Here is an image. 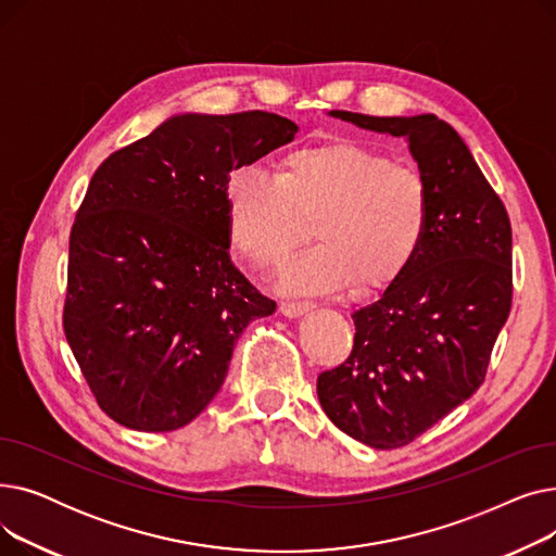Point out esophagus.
<instances>
[{
  "label": "esophagus",
  "mask_w": 556,
  "mask_h": 556,
  "mask_svg": "<svg viewBox=\"0 0 556 556\" xmlns=\"http://www.w3.org/2000/svg\"><path fill=\"white\" fill-rule=\"evenodd\" d=\"M313 308H315V304H311V302H281V306H279V311L286 317H300Z\"/></svg>",
  "instance_id": "34e87169"
}]
</instances>
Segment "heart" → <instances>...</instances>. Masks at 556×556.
<instances>
[{"mask_svg":"<svg viewBox=\"0 0 556 556\" xmlns=\"http://www.w3.org/2000/svg\"><path fill=\"white\" fill-rule=\"evenodd\" d=\"M227 239L256 268H275L315 218L317 245L281 273L288 293L329 295L358 281L388 288L417 258L428 223L424 175L356 141H329L290 151L279 178L256 166L229 173L223 189Z\"/></svg>","mask_w":556,"mask_h":556,"instance_id":"1","label":"heart"}]
</instances>
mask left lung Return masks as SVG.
I'll return each mask as SVG.
<instances>
[{"mask_svg":"<svg viewBox=\"0 0 556 556\" xmlns=\"http://www.w3.org/2000/svg\"><path fill=\"white\" fill-rule=\"evenodd\" d=\"M329 114L403 137L430 189V223L413 266L352 315V354L317 376L327 417L388 451L417 440L482 386L511 308V225L469 146L434 114Z\"/></svg>","mask_w":556,"mask_h":556,"instance_id":"left-lung-1","label":"left lung"}]
</instances>
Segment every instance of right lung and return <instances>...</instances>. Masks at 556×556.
I'll return each instance as SVG.
<instances>
[{"label":"right lung","mask_w":556,"mask_h":556,"mask_svg":"<svg viewBox=\"0 0 556 556\" xmlns=\"http://www.w3.org/2000/svg\"><path fill=\"white\" fill-rule=\"evenodd\" d=\"M298 130L261 110L185 112L92 175L70 237L63 327L116 424L168 432L193 421L243 329L275 313L229 258L223 189Z\"/></svg>","instance_id":"obj_1"}]
</instances>
